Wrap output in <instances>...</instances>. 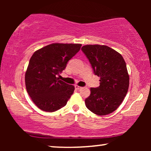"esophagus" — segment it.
Listing matches in <instances>:
<instances>
[{
  "instance_id": "esophagus-1",
  "label": "esophagus",
  "mask_w": 151,
  "mask_h": 151,
  "mask_svg": "<svg viewBox=\"0 0 151 151\" xmlns=\"http://www.w3.org/2000/svg\"><path fill=\"white\" fill-rule=\"evenodd\" d=\"M75 88H76V89H77V90H80V89H81L82 87H81V86H79L78 85H75Z\"/></svg>"
}]
</instances>
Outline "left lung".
<instances>
[{"mask_svg": "<svg viewBox=\"0 0 151 151\" xmlns=\"http://www.w3.org/2000/svg\"><path fill=\"white\" fill-rule=\"evenodd\" d=\"M100 86L91 88L85 100L86 108L98 115L113 113L122 104L129 86L127 65L120 53L106 45H88L82 47Z\"/></svg>", "mask_w": 151, "mask_h": 151, "instance_id": "8db88e82", "label": "left lung"}]
</instances>
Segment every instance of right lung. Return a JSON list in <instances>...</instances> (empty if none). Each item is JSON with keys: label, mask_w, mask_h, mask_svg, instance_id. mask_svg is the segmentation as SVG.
Wrapping results in <instances>:
<instances>
[{"label": "right lung", "mask_w": 151, "mask_h": 151, "mask_svg": "<svg viewBox=\"0 0 151 151\" xmlns=\"http://www.w3.org/2000/svg\"><path fill=\"white\" fill-rule=\"evenodd\" d=\"M81 44L53 43L35 51L25 73L27 91L41 110L54 112L67 104L74 86L58 76L78 51Z\"/></svg>", "instance_id": "1"}]
</instances>
